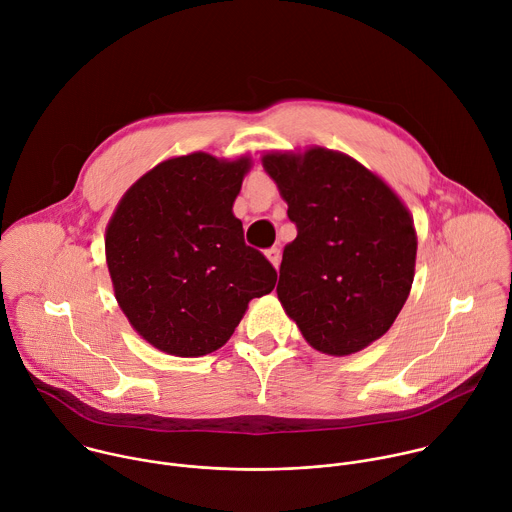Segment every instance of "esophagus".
<instances>
[{"label":"esophagus","instance_id":"34e87169","mask_svg":"<svg viewBox=\"0 0 512 512\" xmlns=\"http://www.w3.org/2000/svg\"><path fill=\"white\" fill-rule=\"evenodd\" d=\"M265 257L271 261V265L277 269L279 267V263H281V249H277V247H271V249H267L265 251Z\"/></svg>","mask_w":512,"mask_h":512}]
</instances>
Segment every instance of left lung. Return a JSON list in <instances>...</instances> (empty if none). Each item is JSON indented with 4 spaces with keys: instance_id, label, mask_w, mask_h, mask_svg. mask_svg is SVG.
Wrapping results in <instances>:
<instances>
[{
    "instance_id": "8db88e82",
    "label": "left lung",
    "mask_w": 512,
    "mask_h": 512,
    "mask_svg": "<svg viewBox=\"0 0 512 512\" xmlns=\"http://www.w3.org/2000/svg\"><path fill=\"white\" fill-rule=\"evenodd\" d=\"M261 162L298 227L279 267L285 314L324 354L367 348L393 326L411 291L417 233L409 208L342 152L316 145L267 152Z\"/></svg>"
}]
</instances>
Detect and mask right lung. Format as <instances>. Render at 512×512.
<instances>
[{"label": "right lung", "mask_w": 512, "mask_h": 512, "mask_svg": "<svg viewBox=\"0 0 512 512\" xmlns=\"http://www.w3.org/2000/svg\"><path fill=\"white\" fill-rule=\"evenodd\" d=\"M251 158L204 152L145 172L119 200L105 257L119 308L133 330L174 356L221 348L249 302L275 287L273 265L245 245L233 214Z\"/></svg>", "instance_id": "obj_1"}]
</instances>
